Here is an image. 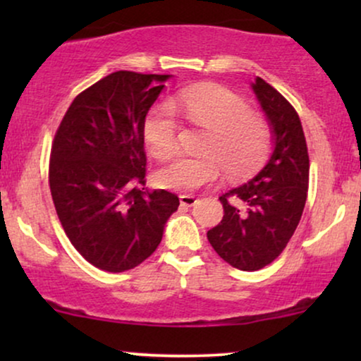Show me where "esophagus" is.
<instances>
[{
    "mask_svg": "<svg viewBox=\"0 0 361 361\" xmlns=\"http://www.w3.org/2000/svg\"><path fill=\"white\" fill-rule=\"evenodd\" d=\"M179 200H180V205H184V207H192L197 202V199H195V195H190V194H184V195H180L179 197Z\"/></svg>",
    "mask_w": 361,
    "mask_h": 361,
    "instance_id": "34e87169",
    "label": "esophagus"
}]
</instances>
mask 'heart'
<instances>
[{
    "mask_svg": "<svg viewBox=\"0 0 361 361\" xmlns=\"http://www.w3.org/2000/svg\"><path fill=\"white\" fill-rule=\"evenodd\" d=\"M180 113L190 125L205 130L202 156L177 157L157 171L156 180L172 190H195L220 177L221 167L230 177L253 172L271 151V131L263 118L248 111V105L228 88L195 85L177 92L167 103L147 113L142 136L157 159L174 154L177 121Z\"/></svg>",
    "mask_w": 361,
    "mask_h": 361,
    "instance_id": "heart-1",
    "label": "heart"
}]
</instances>
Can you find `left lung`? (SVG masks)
Here are the masks:
<instances>
[{"label":"left lung","instance_id":"1","mask_svg":"<svg viewBox=\"0 0 361 361\" xmlns=\"http://www.w3.org/2000/svg\"><path fill=\"white\" fill-rule=\"evenodd\" d=\"M251 88L268 120L273 152L253 179L220 197L224 219L207 231L220 258L241 271H258L283 253L302 216L309 185L299 115L263 78L256 77Z\"/></svg>","mask_w":361,"mask_h":361}]
</instances>
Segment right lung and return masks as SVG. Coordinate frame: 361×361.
<instances>
[{
  "instance_id": "right-lung-1",
  "label": "right lung",
  "mask_w": 361,
  "mask_h": 361,
  "mask_svg": "<svg viewBox=\"0 0 361 361\" xmlns=\"http://www.w3.org/2000/svg\"><path fill=\"white\" fill-rule=\"evenodd\" d=\"M171 75L113 72L75 97L54 137L49 185L75 250L108 273L154 253L179 197L146 189L142 126Z\"/></svg>"
}]
</instances>
